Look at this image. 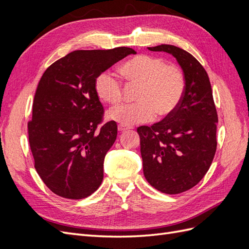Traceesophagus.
<instances>
[{
    "label": "esophagus",
    "mask_w": 249,
    "mask_h": 249,
    "mask_svg": "<svg viewBox=\"0 0 249 249\" xmlns=\"http://www.w3.org/2000/svg\"><path fill=\"white\" fill-rule=\"evenodd\" d=\"M117 129H118L119 132H124V131H126V130H129V127L124 126V125H123V124H118Z\"/></svg>",
    "instance_id": "esophagus-1"
}]
</instances>
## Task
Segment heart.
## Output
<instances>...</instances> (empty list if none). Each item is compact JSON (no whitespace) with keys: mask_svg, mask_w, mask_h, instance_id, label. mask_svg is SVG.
I'll return each instance as SVG.
<instances>
[{"mask_svg":"<svg viewBox=\"0 0 249 249\" xmlns=\"http://www.w3.org/2000/svg\"><path fill=\"white\" fill-rule=\"evenodd\" d=\"M122 72L130 83L138 85L135 95L137 102L112 108L108 118L113 122L123 125L148 123L156 112L160 117L170 115L182 101L185 92L183 72L175 65H166L159 57L138 55L123 64ZM94 88L105 103L114 105L122 100V82L109 71L96 78Z\"/></svg>","mask_w":249,"mask_h":249,"instance_id":"heart-1","label":"heart"}]
</instances>
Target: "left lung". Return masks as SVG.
<instances>
[{"label":"left lung","mask_w":249,"mask_h":249,"mask_svg":"<svg viewBox=\"0 0 249 249\" xmlns=\"http://www.w3.org/2000/svg\"><path fill=\"white\" fill-rule=\"evenodd\" d=\"M147 49L177 59L184 73L185 92L170 115L137 129L143 173L162 193H182L200 182L216 153L218 116L212 87L206 70L190 53L170 44Z\"/></svg>","instance_id":"left-lung-1"}]
</instances>
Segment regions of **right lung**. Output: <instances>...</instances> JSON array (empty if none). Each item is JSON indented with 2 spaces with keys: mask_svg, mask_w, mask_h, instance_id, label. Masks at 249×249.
Listing matches in <instances>:
<instances>
[{
  "mask_svg": "<svg viewBox=\"0 0 249 249\" xmlns=\"http://www.w3.org/2000/svg\"><path fill=\"white\" fill-rule=\"evenodd\" d=\"M130 54L131 48L73 51L44 71L28 123L34 166L59 196L82 199L97 190L105 156L117 136L115 122L102 124L104 108L96 78Z\"/></svg>",
  "mask_w": 249,
  "mask_h": 249,
  "instance_id": "obj_1",
  "label": "right lung"
}]
</instances>
